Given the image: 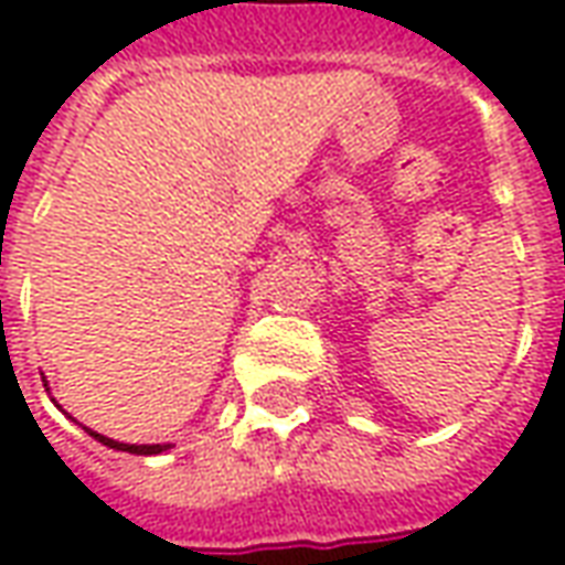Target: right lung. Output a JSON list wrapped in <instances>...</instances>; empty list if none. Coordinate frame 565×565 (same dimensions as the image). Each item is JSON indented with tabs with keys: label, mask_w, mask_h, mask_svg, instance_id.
Returning <instances> with one entry per match:
<instances>
[{
	"label": "right lung",
	"mask_w": 565,
	"mask_h": 565,
	"mask_svg": "<svg viewBox=\"0 0 565 565\" xmlns=\"http://www.w3.org/2000/svg\"><path fill=\"white\" fill-rule=\"evenodd\" d=\"M93 438H99L103 445H108V448L115 450H129V454H160V450H166L169 445H124V441H115V438H105L99 436V433H93V429H87Z\"/></svg>",
	"instance_id": "1"
}]
</instances>
